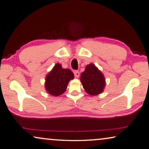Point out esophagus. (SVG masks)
<instances>
[{
  "mask_svg": "<svg viewBox=\"0 0 149 149\" xmlns=\"http://www.w3.org/2000/svg\"><path fill=\"white\" fill-rule=\"evenodd\" d=\"M74 74L75 77L79 78L80 76V72L79 71H77V70H75V71H74Z\"/></svg>",
  "mask_w": 149,
  "mask_h": 149,
  "instance_id": "obj_1",
  "label": "esophagus"
}]
</instances>
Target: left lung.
Instances as JSON below:
<instances>
[{
  "mask_svg": "<svg viewBox=\"0 0 149 149\" xmlns=\"http://www.w3.org/2000/svg\"><path fill=\"white\" fill-rule=\"evenodd\" d=\"M83 88L90 95H98L103 92L105 86L104 77L93 64L88 65L80 77Z\"/></svg>",
  "mask_w": 149,
  "mask_h": 149,
  "instance_id": "obj_1",
  "label": "left lung"
}]
</instances>
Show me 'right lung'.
<instances>
[{"label": "right lung", "mask_w": 149, "mask_h": 149, "mask_svg": "<svg viewBox=\"0 0 149 149\" xmlns=\"http://www.w3.org/2000/svg\"><path fill=\"white\" fill-rule=\"evenodd\" d=\"M73 79L74 74L71 70L63 68L61 64L56 63L46 77V91L50 95L58 97L65 93L68 82Z\"/></svg>", "instance_id": "1"}]
</instances>
